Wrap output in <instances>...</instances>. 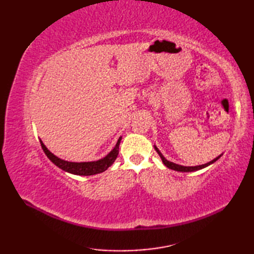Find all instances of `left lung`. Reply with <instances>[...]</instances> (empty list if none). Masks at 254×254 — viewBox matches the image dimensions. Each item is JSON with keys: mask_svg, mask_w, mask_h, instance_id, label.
Here are the masks:
<instances>
[{"mask_svg": "<svg viewBox=\"0 0 254 254\" xmlns=\"http://www.w3.org/2000/svg\"><path fill=\"white\" fill-rule=\"evenodd\" d=\"M154 147H155V149H156V152H157V153H158V155L160 156L161 161H163L164 165L167 167V168L172 169V170H175V171H179V172H192V171L201 170V169L205 168V167H207V166H209V165L214 164L215 161L218 160L220 157H222V155H223V154H222V155H219L218 157L214 158L213 160H210V161H208V163L204 164V165H198V166H181V165H178V164L172 163V161L167 160V159L164 157V155L160 153V150L157 148V146H156V145H154Z\"/></svg>", "mask_w": 254, "mask_h": 254, "instance_id": "8db88e82", "label": "left lung"}]
</instances>
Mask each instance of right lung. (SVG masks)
Wrapping results in <instances>:
<instances>
[{
    "label": "right lung",
    "instance_id": "add662e5",
    "mask_svg": "<svg viewBox=\"0 0 254 254\" xmlns=\"http://www.w3.org/2000/svg\"><path fill=\"white\" fill-rule=\"evenodd\" d=\"M121 136L119 137L116 146L111 149L110 153H108L104 158L95 160V161H84V163H74V161H67L57 157L55 154H52L49 149L46 147L44 142L40 139L41 147L44 149L47 157L49 158L53 164L58 166L59 168L64 170L68 174L77 175V176H93L106 171L109 167L115 163L119 155V145L121 142Z\"/></svg>",
    "mask_w": 254,
    "mask_h": 254
}]
</instances>
